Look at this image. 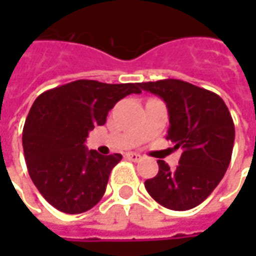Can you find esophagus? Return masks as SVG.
Here are the masks:
<instances>
[{"label":"esophagus","instance_id":"obj_1","mask_svg":"<svg viewBox=\"0 0 256 256\" xmlns=\"http://www.w3.org/2000/svg\"><path fill=\"white\" fill-rule=\"evenodd\" d=\"M126 158H128V160H131V161H134V162H140V161H142V156H141L140 154H135V152L126 154Z\"/></svg>","mask_w":256,"mask_h":256}]
</instances>
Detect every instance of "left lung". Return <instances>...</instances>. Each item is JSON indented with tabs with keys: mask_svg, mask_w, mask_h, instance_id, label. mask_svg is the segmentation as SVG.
<instances>
[{
	"mask_svg": "<svg viewBox=\"0 0 256 256\" xmlns=\"http://www.w3.org/2000/svg\"><path fill=\"white\" fill-rule=\"evenodd\" d=\"M140 86L166 104V138L182 150L175 170L158 161L160 171L145 181V188L168 210L195 208L216 188L231 161L235 126L228 106L220 95L181 80L141 82Z\"/></svg>",
	"mask_w": 256,
	"mask_h": 256,
	"instance_id": "left-lung-1",
	"label": "left lung"
}]
</instances>
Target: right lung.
<instances>
[{"label":"right lung","instance_id":"obj_1","mask_svg":"<svg viewBox=\"0 0 256 256\" xmlns=\"http://www.w3.org/2000/svg\"><path fill=\"white\" fill-rule=\"evenodd\" d=\"M130 94H141L140 84L78 80L45 91L34 101L22 130L26 168L38 191L58 211L81 214L101 201L122 155H101L84 142Z\"/></svg>","mask_w":256,"mask_h":256}]
</instances>
